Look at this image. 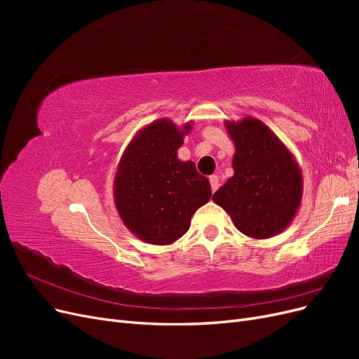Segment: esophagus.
<instances>
[{"mask_svg":"<svg viewBox=\"0 0 359 359\" xmlns=\"http://www.w3.org/2000/svg\"><path fill=\"white\" fill-rule=\"evenodd\" d=\"M210 184H211V190H212V193L220 187V180H219V177L217 175H211L210 177Z\"/></svg>","mask_w":359,"mask_h":359,"instance_id":"esophagus-1","label":"esophagus"}]
</instances>
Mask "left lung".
<instances>
[{
    "instance_id": "1",
    "label": "left lung",
    "mask_w": 359,
    "mask_h": 359,
    "mask_svg": "<svg viewBox=\"0 0 359 359\" xmlns=\"http://www.w3.org/2000/svg\"><path fill=\"white\" fill-rule=\"evenodd\" d=\"M235 145L233 177L212 201L231 215L235 227L255 240L283 232L302 199V173L297 158L260 119L224 121Z\"/></svg>"
}]
</instances>
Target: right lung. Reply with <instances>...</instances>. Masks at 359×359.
Listing matches in <instances>:
<instances>
[{"mask_svg":"<svg viewBox=\"0 0 359 359\" xmlns=\"http://www.w3.org/2000/svg\"><path fill=\"white\" fill-rule=\"evenodd\" d=\"M193 121L177 126L168 118L140 128L118 163L114 180L116 211L139 240L169 245L186 233L193 214L211 198L206 177L194 163L178 158Z\"/></svg>","mask_w":359,"mask_h":359,"instance_id":"right-lung-1","label":"right lung"}]
</instances>
